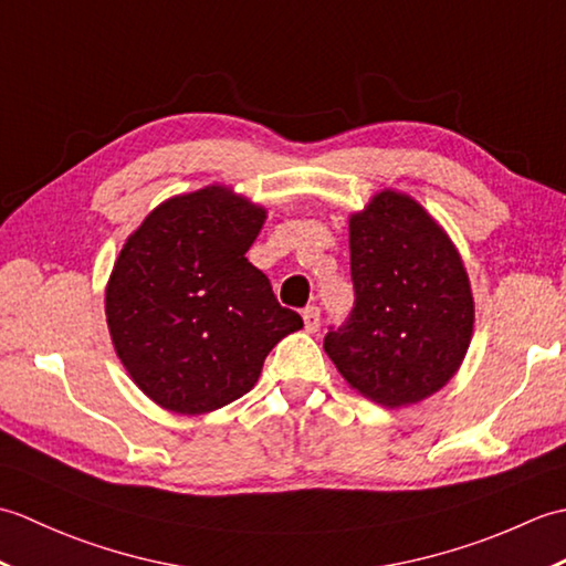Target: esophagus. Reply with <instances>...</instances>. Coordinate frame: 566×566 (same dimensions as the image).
I'll return each instance as SVG.
<instances>
[{
	"label": "esophagus",
	"instance_id": "34e87169",
	"mask_svg": "<svg viewBox=\"0 0 566 566\" xmlns=\"http://www.w3.org/2000/svg\"><path fill=\"white\" fill-rule=\"evenodd\" d=\"M302 316H304V326H306L308 333H316L321 328V311H318V306H306Z\"/></svg>",
	"mask_w": 566,
	"mask_h": 566
}]
</instances>
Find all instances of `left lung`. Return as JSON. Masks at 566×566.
Masks as SVG:
<instances>
[{
  "label": "left lung",
  "mask_w": 566,
  "mask_h": 566,
  "mask_svg": "<svg viewBox=\"0 0 566 566\" xmlns=\"http://www.w3.org/2000/svg\"><path fill=\"white\" fill-rule=\"evenodd\" d=\"M355 308L323 340L350 389L387 408L448 384L474 333V298L460 250L420 203L381 189L350 213Z\"/></svg>",
  "instance_id": "left-lung-1"
}]
</instances>
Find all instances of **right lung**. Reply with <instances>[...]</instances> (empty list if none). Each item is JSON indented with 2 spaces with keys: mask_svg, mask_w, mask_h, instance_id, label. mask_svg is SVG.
Here are the masks:
<instances>
[{
  "mask_svg": "<svg viewBox=\"0 0 566 566\" xmlns=\"http://www.w3.org/2000/svg\"><path fill=\"white\" fill-rule=\"evenodd\" d=\"M268 209L209 185L155 207L106 282V326L136 387L165 411L211 413L248 394L264 357L304 328L248 262Z\"/></svg>",
  "mask_w": 566,
  "mask_h": 566,
  "instance_id": "obj_1",
  "label": "right lung"
}]
</instances>
